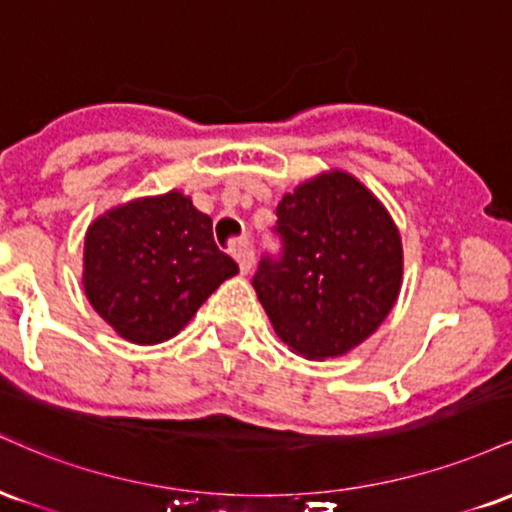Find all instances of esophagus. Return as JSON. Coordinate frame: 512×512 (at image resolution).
Returning a JSON list of instances; mask_svg holds the SVG:
<instances>
[{"label":"esophagus","instance_id":"34e87169","mask_svg":"<svg viewBox=\"0 0 512 512\" xmlns=\"http://www.w3.org/2000/svg\"><path fill=\"white\" fill-rule=\"evenodd\" d=\"M236 260H238V267L240 272L248 274L252 269V264H255V250H252L250 243H240L236 248Z\"/></svg>","mask_w":512,"mask_h":512}]
</instances>
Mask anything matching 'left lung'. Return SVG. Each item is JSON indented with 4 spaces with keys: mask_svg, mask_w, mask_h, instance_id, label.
<instances>
[{
    "mask_svg": "<svg viewBox=\"0 0 512 512\" xmlns=\"http://www.w3.org/2000/svg\"><path fill=\"white\" fill-rule=\"evenodd\" d=\"M276 255L252 276L281 342L305 358L342 356L380 327L402 284L397 226L346 173L303 182L276 207Z\"/></svg>",
    "mask_w": 512,
    "mask_h": 512,
    "instance_id": "8db88e82",
    "label": "left lung"
}]
</instances>
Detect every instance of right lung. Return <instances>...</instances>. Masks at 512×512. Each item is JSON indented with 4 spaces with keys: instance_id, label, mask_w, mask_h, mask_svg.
<instances>
[{
    "instance_id": "add662e5",
    "label": "right lung",
    "mask_w": 512,
    "mask_h": 512,
    "mask_svg": "<svg viewBox=\"0 0 512 512\" xmlns=\"http://www.w3.org/2000/svg\"><path fill=\"white\" fill-rule=\"evenodd\" d=\"M233 274L238 264L219 250L211 219L180 192L117 207L86 233L88 301L134 344L175 337Z\"/></svg>"
}]
</instances>
